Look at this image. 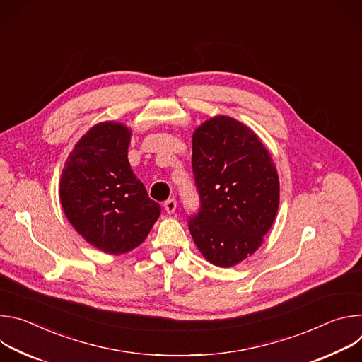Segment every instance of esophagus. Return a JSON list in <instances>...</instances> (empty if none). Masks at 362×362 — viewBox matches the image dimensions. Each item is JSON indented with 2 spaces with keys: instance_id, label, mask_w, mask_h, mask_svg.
I'll return each mask as SVG.
<instances>
[{
  "instance_id": "esophagus-1",
  "label": "esophagus",
  "mask_w": 362,
  "mask_h": 362,
  "mask_svg": "<svg viewBox=\"0 0 362 362\" xmlns=\"http://www.w3.org/2000/svg\"><path fill=\"white\" fill-rule=\"evenodd\" d=\"M176 206H177V202H176L175 199H169V200L165 202L163 208H165V211H166L169 215H172V214L176 212Z\"/></svg>"
}]
</instances>
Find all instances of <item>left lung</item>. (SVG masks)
<instances>
[{"label": "left lung", "mask_w": 362, "mask_h": 362, "mask_svg": "<svg viewBox=\"0 0 362 362\" xmlns=\"http://www.w3.org/2000/svg\"><path fill=\"white\" fill-rule=\"evenodd\" d=\"M199 212L190 235L211 264L229 268L264 242L279 204V179L264 143L247 126L216 116L192 139Z\"/></svg>", "instance_id": "8db88e82"}]
</instances>
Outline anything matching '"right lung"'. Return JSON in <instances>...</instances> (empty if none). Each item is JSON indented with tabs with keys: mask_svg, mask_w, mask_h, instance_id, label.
Returning a JSON list of instances; mask_svg holds the SVG:
<instances>
[{
	"mask_svg": "<svg viewBox=\"0 0 362 362\" xmlns=\"http://www.w3.org/2000/svg\"><path fill=\"white\" fill-rule=\"evenodd\" d=\"M130 136L116 122L95 124L74 146L60 180L69 222L90 245L110 255L137 247L160 216V204L130 168Z\"/></svg>",
	"mask_w": 362,
	"mask_h": 362,
	"instance_id": "obj_1",
	"label": "right lung"
}]
</instances>
